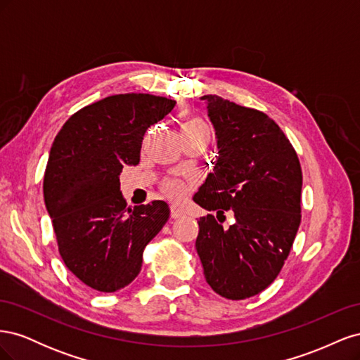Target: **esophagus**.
<instances>
[{"label": "esophagus", "mask_w": 360, "mask_h": 360, "mask_svg": "<svg viewBox=\"0 0 360 360\" xmlns=\"http://www.w3.org/2000/svg\"><path fill=\"white\" fill-rule=\"evenodd\" d=\"M181 216H184L183 210L179 209L177 205H171V217H172V219H179V217H181Z\"/></svg>", "instance_id": "1"}]
</instances>
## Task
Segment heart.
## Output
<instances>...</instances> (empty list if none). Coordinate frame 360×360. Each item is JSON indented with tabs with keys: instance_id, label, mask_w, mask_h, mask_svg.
Returning <instances> with one entry per match:
<instances>
[{
	"instance_id": "1",
	"label": "heart",
	"mask_w": 360,
	"mask_h": 360,
	"mask_svg": "<svg viewBox=\"0 0 360 360\" xmlns=\"http://www.w3.org/2000/svg\"><path fill=\"white\" fill-rule=\"evenodd\" d=\"M198 126H205V124L198 122V120H195V122L188 123L184 127H198ZM163 189H165V192L169 195V197L179 198V197H181V195L184 193V191H186V186H184V184L181 181H179V180H171V181H168L165 184V188H163Z\"/></svg>"
}]
</instances>
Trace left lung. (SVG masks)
I'll return each instance as SVG.
<instances>
[{
    "label": "left lung",
    "mask_w": 360,
    "mask_h": 360,
    "mask_svg": "<svg viewBox=\"0 0 360 360\" xmlns=\"http://www.w3.org/2000/svg\"><path fill=\"white\" fill-rule=\"evenodd\" d=\"M219 156L193 201L200 217L195 248L207 284L230 300L266 290L290 255L302 221V167L285 134L267 114L202 96ZM235 222L224 227V212Z\"/></svg>",
    "instance_id": "1"
}]
</instances>
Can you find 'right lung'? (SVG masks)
<instances>
[{"mask_svg": "<svg viewBox=\"0 0 360 360\" xmlns=\"http://www.w3.org/2000/svg\"><path fill=\"white\" fill-rule=\"evenodd\" d=\"M174 105L144 93L105 97L75 112L53 139L43 197L64 264L96 291L129 285L146 246L168 221L165 201L126 207L118 176L139 163L148 127Z\"/></svg>", "mask_w": 360, "mask_h": 360, "instance_id": "obj_1", "label": "right lung"}]
</instances>
